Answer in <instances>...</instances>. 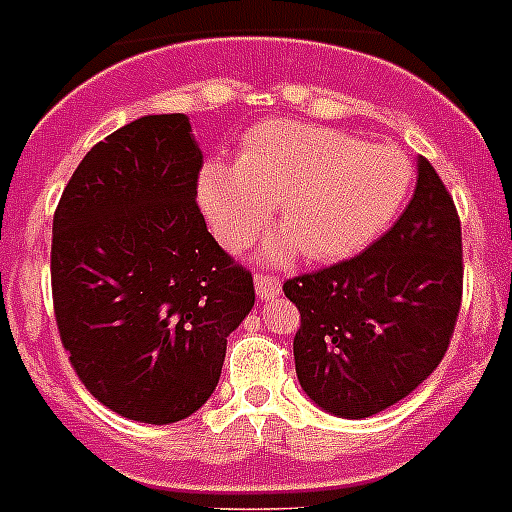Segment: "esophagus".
Masks as SVG:
<instances>
[{"label":"esophagus","instance_id":"1","mask_svg":"<svg viewBox=\"0 0 512 512\" xmlns=\"http://www.w3.org/2000/svg\"><path fill=\"white\" fill-rule=\"evenodd\" d=\"M280 293H282V285L275 275H264V272H259V275H256V296H259L261 301H267V298H277Z\"/></svg>","mask_w":512,"mask_h":512}]
</instances>
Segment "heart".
I'll return each instance as SVG.
<instances>
[{
	"label": "heart",
	"instance_id": "b5f03b06",
	"mask_svg": "<svg viewBox=\"0 0 512 512\" xmlns=\"http://www.w3.org/2000/svg\"><path fill=\"white\" fill-rule=\"evenodd\" d=\"M415 166L394 145L354 134L269 121L245 134L237 163L208 161L198 198L222 245L237 251L280 203L290 248L314 261L349 259L391 227L410 198Z\"/></svg>",
	"mask_w": 512,
	"mask_h": 512
}]
</instances>
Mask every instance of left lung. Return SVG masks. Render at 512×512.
Instances as JSON below:
<instances>
[{
	"instance_id": "left-lung-1",
	"label": "left lung",
	"mask_w": 512,
	"mask_h": 512,
	"mask_svg": "<svg viewBox=\"0 0 512 512\" xmlns=\"http://www.w3.org/2000/svg\"><path fill=\"white\" fill-rule=\"evenodd\" d=\"M298 306L296 375L338 418H370L412 394L449 349L463 301V232L455 200L425 158L394 227L333 267L282 285Z\"/></svg>"
}]
</instances>
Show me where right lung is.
I'll return each instance as SVG.
<instances>
[{"label": "right lung", "instance_id": "1", "mask_svg": "<svg viewBox=\"0 0 512 512\" xmlns=\"http://www.w3.org/2000/svg\"><path fill=\"white\" fill-rule=\"evenodd\" d=\"M203 153L182 113L142 116L84 155L52 219V304L89 394L166 425L214 394L251 272L198 208Z\"/></svg>", "mask_w": 512, "mask_h": 512}]
</instances>
